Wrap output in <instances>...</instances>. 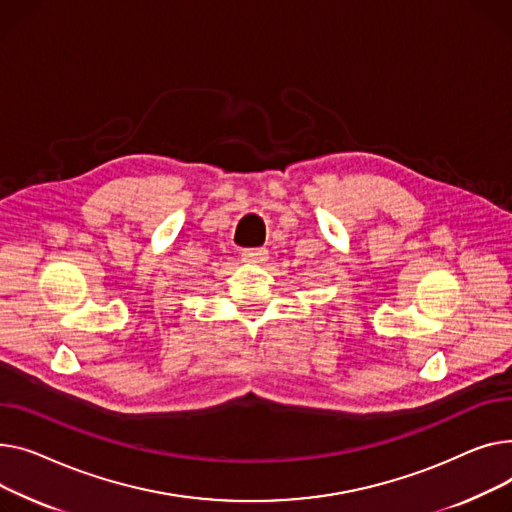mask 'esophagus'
Returning a JSON list of instances; mask_svg holds the SVG:
<instances>
[{
    "instance_id": "34e87169",
    "label": "esophagus",
    "mask_w": 512,
    "mask_h": 512,
    "mask_svg": "<svg viewBox=\"0 0 512 512\" xmlns=\"http://www.w3.org/2000/svg\"><path fill=\"white\" fill-rule=\"evenodd\" d=\"M242 260L248 264H262L268 260V250L258 248V250H244L242 252Z\"/></svg>"
}]
</instances>
